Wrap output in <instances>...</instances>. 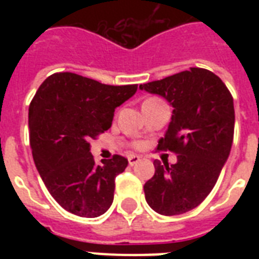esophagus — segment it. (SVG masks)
I'll use <instances>...</instances> for the list:
<instances>
[{"instance_id":"1","label":"esophagus","mask_w":259,"mask_h":259,"mask_svg":"<svg viewBox=\"0 0 259 259\" xmlns=\"http://www.w3.org/2000/svg\"><path fill=\"white\" fill-rule=\"evenodd\" d=\"M127 160H129V165L133 166L136 165L138 161H141V157H140V156H136V154H132V156H129Z\"/></svg>"}]
</instances>
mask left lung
Segmentation results:
<instances>
[{"mask_svg": "<svg viewBox=\"0 0 259 259\" xmlns=\"http://www.w3.org/2000/svg\"><path fill=\"white\" fill-rule=\"evenodd\" d=\"M140 89L160 95L173 107L157 149L177 153L176 164L153 162V177L144 185L146 203L165 217L188 212L208 196L229 158L235 123L233 97L222 79L204 68H191Z\"/></svg>", "mask_w": 259, "mask_h": 259, "instance_id": "8db88e82", "label": "left lung"}]
</instances>
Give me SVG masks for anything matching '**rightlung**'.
Listing matches in <instances>:
<instances>
[{
	"mask_svg": "<svg viewBox=\"0 0 259 259\" xmlns=\"http://www.w3.org/2000/svg\"><path fill=\"white\" fill-rule=\"evenodd\" d=\"M137 84L109 86L72 72L48 76L29 105L34 165L55 200L68 212L97 218L110 208L122 156L95 164L90 140L110 129L114 111Z\"/></svg>",
	"mask_w": 259,
	"mask_h": 259,
	"instance_id": "obj_1",
	"label": "right lung"
}]
</instances>
